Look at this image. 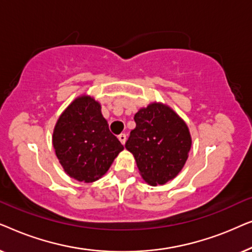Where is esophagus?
Listing matches in <instances>:
<instances>
[{
	"mask_svg": "<svg viewBox=\"0 0 252 252\" xmlns=\"http://www.w3.org/2000/svg\"><path fill=\"white\" fill-rule=\"evenodd\" d=\"M118 139H119V141L120 142H122V144H125V142H126V134H120V135H118Z\"/></svg>",
	"mask_w": 252,
	"mask_h": 252,
	"instance_id": "34e87169",
	"label": "esophagus"
}]
</instances>
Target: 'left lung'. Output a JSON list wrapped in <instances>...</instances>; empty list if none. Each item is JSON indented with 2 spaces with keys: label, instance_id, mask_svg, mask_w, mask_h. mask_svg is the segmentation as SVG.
Masks as SVG:
<instances>
[{
  "label": "left lung",
  "instance_id": "1",
  "mask_svg": "<svg viewBox=\"0 0 252 252\" xmlns=\"http://www.w3.org/2000/svg\"><path fill=\"white\" fill-rule=\"evenodd\" d=\"M125 148L135 157L141 175L148 184L164 185L184 167L190 150L189 129L180 117L166 105L153 104L134 116Z\"/></svg>",
  "mask_w": 252,
  "mask_h": 252
}]
</instances>
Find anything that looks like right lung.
Here are the masks:
<instances>
[{
	"mask_svg": "<svg viewBox=\"0 0 252 252\" xmlns=\"http://www.w3.org/2000/svg\"><path fill=\"white\" fill-rule=\"evenodd\" d=\"M56 156L70 177L93 182L105 174L124 149L110 132L101 105L92 97H79L62 113L55 126Z\"/></svg>",
	"mask_w": 252,
	"mask_h": 252,
	"instance_id": "obj_1",
	"label": "right lung"
}]
</instances>
